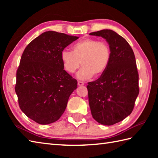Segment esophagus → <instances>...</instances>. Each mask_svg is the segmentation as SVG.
Instances as JSON below:
<instances>
[{"label":"esophagus","instance_id":"obj_1","mask_svg":"<svg viewBox=\"0 0 158 158\" xmlns=\"http://www.w3.org/2000/svg\"><path fill=\"white\" fill-rule=\"evenodd\" d=\"M77 84H78V85H79V86H82V85H84V83L82 82V81H78Z\"/></svg>","mask_w":158,"mask_h":158}]
</instances>
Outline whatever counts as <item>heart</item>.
<instances>
[{
	"instance_id": "1",
	"label": "heart",
	"mask_w": 158,
	"mask_h": 158,
	"mask_svg": "<svg viewBox=\"0 0 158 158\" xmlns=\"http://www.w3.org/2000/svg\"><path fill=\"white\" fill-rule=\"evenodd\" d=\"M110 49L108 43L96 39H85L74 44L72 52L63 50L61 60L64 69L69 73H77L79 79H89L94 75L99 77L105 72L110 60Z\"/></svg>"
}]
</instances>
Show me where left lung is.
Masks as SVG:
<instances>
[{
	"label": "left lung",
	"mask_w": 158,
	"mask_h": 158,
	"mask_svg": "<svg viewBox=\"0 0 158 158\" xmlns=\"http://www.w3.org/2000/svg\"><path fill=\"white\" fill-rule=\"evenodd\" d=\"M89 35L105 39L110 49L105 72L96 81L89 82L87 88L93 118L102 125L111 126L130 115L139 95L135 53L126 40L111 30Z\"/></svg>",
	"instance_id": "obj_1"
}]
</instances>
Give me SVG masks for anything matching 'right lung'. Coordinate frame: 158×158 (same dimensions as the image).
<instances>
[{
    "mask_svg": "<svg viewBox=\"0 0 158 158\" xmlns=\"http://www.w3.org/2000/svg\"><path fill=\"white\" fill-rule=\"evenodd\" d=\"M78 39L64 33L45 32L23 51L15 90L20 109L35 122L52 123L64 112L77 81L64 70L61 53Z\"/></svg>",
    "mask_w": 158,
    "mask_h": 158,
    "instance_id": "right-lung-1",
    "label": "right lung"
}]
</instances>
